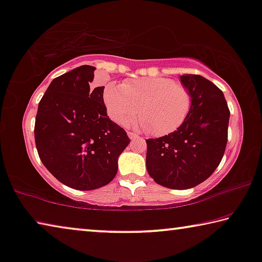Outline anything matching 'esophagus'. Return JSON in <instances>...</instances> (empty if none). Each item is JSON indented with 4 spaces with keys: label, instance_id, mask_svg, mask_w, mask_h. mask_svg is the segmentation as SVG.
I'll return each mask as SVG.
<instances>
[{
    "label": "esophagus",
    "instance_id": "34e87169",
    "mask_svg": "<svg viewBox=\"0 0 262 262\" xmlns=\"http://www.w3.org/2000/svg\"><path fill=\"white\" fill-rule=\"evenodd\" d=\"M127 134H128V138H129L130 140H134V139H138L139 138V135L135 134V133H133V132H128Z\"/></svg>",
    "mask_w": 262,
    "mask_h": 262
}]
</instances>
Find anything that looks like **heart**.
Here are the masks:
<instances>
[{
	"label": "heart",
	"instance_id": "1",
	"mask_svg": "<svg viewBox=\"0 0 262 262\" xmlns=\"http://www.w3.org/2000/svg\"><path fill=\"white\" fill-rule=\"evenodd\" d=\"M103 100L116 123L126 124L139 114L141 120L136 126L156 136L177 132L186 122L192 107L187 88L166 77L126 81L121 87L109 83Z\"/></svg>",
	"mask_w": 262,
	"mask_h": 262
}]
</instances>
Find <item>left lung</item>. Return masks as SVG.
Wrapping results in <instances>:
<instances>
[{
  "mask_svg": "<svg viewBox=\"0 0 262 262\" xmlns=\"http://www.w3.org/2000/svg\"><path fill=\"white\" fill-rule=\"evenodd\" d=\"M180 79L192 97L186 122L169 135L146 140L148 174L170 189L193 188L207 180L221 162L228 138L224 93L201 75Z\"/></svg>",
  "mask_w": 262,
  "mask_h": 262,
  "instance_id": "8db88e82",
  "label": "left lung"
}]
</instances>
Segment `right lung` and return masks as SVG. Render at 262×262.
Instances as JSON below:
<instances>
[{"instance_id":"obj_1","label":"right lung","mask_w":262,"mask_h":262,"mask_svg":"<svg viewBox=\"0 0 262 262\" xmlns=\"http://www.w3.org/2000/svg\"><path fill=\"white\" fill-rule=\"evenodd\" d=\"M92 66L52 81L38 103L35 143L45 167L70 188L92 190L118 173V159L130 140L109 119L104 87L92 88Z\"/></svg>"}]
</instances>
